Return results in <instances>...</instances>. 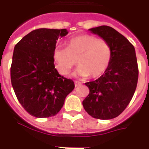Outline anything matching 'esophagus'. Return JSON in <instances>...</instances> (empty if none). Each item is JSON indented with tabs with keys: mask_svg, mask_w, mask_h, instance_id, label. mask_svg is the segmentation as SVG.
I'll list each match as a JSON object with an SVG mask.
<instances>
[{
	"mask_svg": "<svg viewBox=\"0 0 149 149\" xmlns=\"http://www.w3.org/2000/svg\"><path fill=\"white\" fill-rule=\"evenodd\" d=\"M81 83L80 82H79V81H74V85H75V87H77L79 85H80Z\"/></svg>",
	"mask_w": 149,
	"mask_h": 149,
	"instance_id": "esophagus-1",
	"label": "esophagus"
}]
</instances>
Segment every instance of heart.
Listing matches in <instances>:
<instances>
[{
  "instance_id": "obj_1",
  "label": "heart",
  "mask_w": 149,
  "mask_h": 149,
  "mask_svg": "<svg viewBox=\"0 0 149 149\" xmlns=\"http://www.w3.org/2000/svg\"><path fill=\"white\" fill-rule=\"evenodd\" d=\"M113 49L108 41L91 35H80L70 39L66 48L56 47L53 51L55 68L67 75L76 65V74L81 77L99 78L110 65Z\"/></svg>"
}]
</instances>
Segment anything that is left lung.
I'll return each mask as SVG.
<instances>
[{"label": "left lung", "instance_id": "left-lung-1", "mask_svg": "<svg viewBox=\"0 0 149 149\" xmlns=\"http://www.w3.org/2000/svg\"><path fill=\"white\" fill-rule=\"evenodd\" d=\"M108 41L113 49L110 65L95 81L85 83L89 95L83 106L90 116L99 119L118 117L129 105L139 79V67L134 45L123 35L108 26L89 29Z\"/></svg>", "mask_w": 149, "mask_h": 149}]
</instances>
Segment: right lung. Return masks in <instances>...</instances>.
Masks as SVG:
<instances>
[{"label": "right lung", "mask_w": 149, "mask_h": 149, "mask_svg": "<svg viewBox=\"0 0 149 149\" xmlns=\"http://www.w3.org/2000/svg\"><path fill=\"white\" fill-rule=\"evenodd\" d=\"M66 29L41 28L32 31L15 45L10 66L15 94L31 115L49 118L57 114L66 96L74 88L70 79L54 68L53 51Z\"/></svg>", "instance_id": "right-lung-1"}]
</instances>
